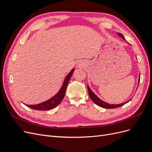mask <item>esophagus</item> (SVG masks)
Instances as JSON below:
<instances>
[{
	"instance_id": "34e87169",
	"label": "esophagus",
	"mask_w": 152,
	"mask_h": 152,
	"mask_svg": "<svg viewBox=\"0 0 152 152\" xmlns=\"http://www.w3.org/2000/svg\"><path fill=\"white\" fill-rule=\"evenodd\" d=\"M82 66V63L81 62H78V63H77V66L80 68Z\"/></svg>"
}]
</instances>
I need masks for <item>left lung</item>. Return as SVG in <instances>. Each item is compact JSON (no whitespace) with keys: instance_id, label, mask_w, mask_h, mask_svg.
I'll return each mask as SVG.
<instances>
[{"instance_id":"obj_1","label":"left lung","mask_w":152,"mask_h":152,"mask_svg":"<svg viewBox=\"0 0 152 152\" xmlns=\"http://www.w3.org/2000/svg\"><path fill=\"white\" fill-rule=\"evenodd\" d=\"M117 35L120 37H121L122 39L125 40V38H124V37L123 36V35H122L120 33H117ZM140 75H139V79H138V83H137V87H138V85H139V83H140ZM87 90H88V92H89V97L90 98L92 99V101L93 102L96 104L97 105L99 106V107H102V108H108V109H112V108H118V107H121V106H123L124 104H125L126 103H128L129 102H130L131 99H130L129 100H128L127 102H126L124 103H121V104H110V103H108L107 102H104V101L101 99L99 98H98L97 96H96L94 93L93 91H92L91 89V88L89 87V85H87Z\"/></svg>"}]
</instances>
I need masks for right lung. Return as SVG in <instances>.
Returning a JSON list of instances; mask_svg holds the SVG:
<instances>
[{
	"mask_svg": "<svg viewBox=\"0 0 152 152\" xmlns=\"http://www.w3.org/2000/svg\"><path fill=\"white\" fill-rule=\"evenodd\" d=\"M74 71V68H73L72 70L69 72L68 74L65 78V80L63 81V83L60 89H59L58 93L54 96H53L51 98H50L49 99L45 101V102H44L39 104H26V107L34 110H41V111H44V110L45 111H47V110H50L55 107H56L61 102L64 96H65L68 84L69 81H70V78L72 77L73 73Z\"/></svg>",
	"mask_w": 152,
	"mask_h": 152,
	"instance_id": "1",
	"label": "right lung"
}]
</instances>
